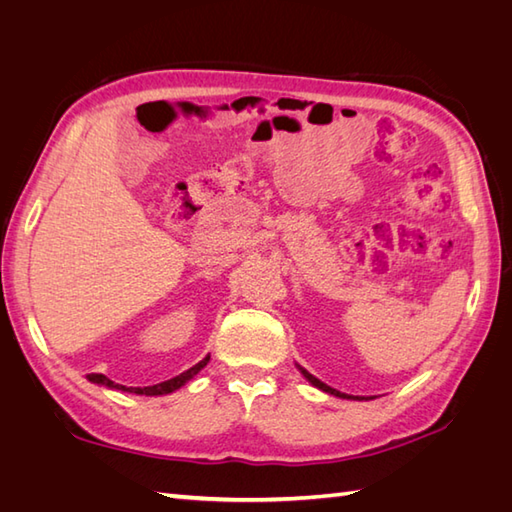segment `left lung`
<instances>
[{"label": "left lung", "mask_w": 512, "mask_h": 512, "mask_svg": "<svg viewBox=\"0 0 512 512\" xmlns=\"http://www.w3.org/2000/svg\"><path fill=\"white\" fill-rule=\"evenodd\" d=\"M297 367H299V372L303 374V378H306L312 387H317V389L325 391V394H330V396H339V398H347V400H367V398H361V396H350V394H343V391H339V389H332L330 385L321 383V380H319L317 376H312L310 372H306V369H303L301 365H297Z\"/></svg>", "instance_id": "obj_1"}]
</instances>
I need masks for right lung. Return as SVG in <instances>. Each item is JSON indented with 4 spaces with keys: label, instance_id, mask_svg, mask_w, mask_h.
I'll use <instances>...</instances> for the list:
<instances>
[{
    "label": "right lung",
    "instance_id": "obj_1",
    "mask_svg": "<svg viewBox=\"0 0 512 512\" xmlns=\"http://www.w3.org/2000/svg\"><path fill=\"white\" fill-rule=\"evenodd\" d=\"M211 361V356H204L200 363H195L193 367H189L187 372H182L178 376H173L169 380H165V383H158V385H149V387H125V385H118L114 383V380L107 378L105 374H88V380L94 385H101V387H107V389H118V391H129V394H138V396H167V394H173V391L180 389L182 385H187L189 380L202 372V369L206 367V363Z\"/></svg>",
    "mask_w": 512,
    "mask_h": 512
}]
</instances>
